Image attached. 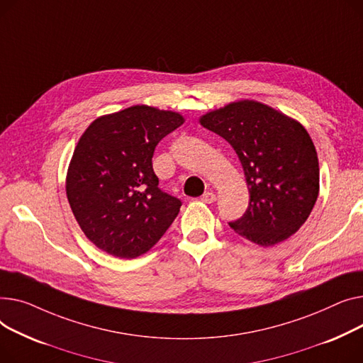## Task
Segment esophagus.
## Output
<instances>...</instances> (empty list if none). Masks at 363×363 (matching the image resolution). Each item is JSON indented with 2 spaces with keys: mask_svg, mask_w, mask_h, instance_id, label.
I'll return each mask as SVG.
<instances>
[{
  "mask_svg": "<svg viewBox=\"0 0 363 363\" xmlns=\"http://www.w3.org/2000/svg\"><path fill=\"white\" fill-rule=\"evenodd\" d=\"M201 201L205 202V203H214L217 201V196L212 194V191H206V194H203L201 196Z\"/></svg>",
  "mask_w": 363,
  "mask_h": 363,
  "instance_id": "34e87169",
  "label": "esophagus"
}]
</instances>
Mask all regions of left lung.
Returning <instances> with one entry per match:
<instances>
[{"label":"left lung","mask_w":363,"mask_h":363,"mask_svg":"<svg viewBox=\"0 0 363 363\" xmlns=\"http://www.w3.org/2000/svg\"><path fill=\"white\" fill-rule=\"evenodd\" d=\"M205 129L236 151L249 206L228 225L259 246L289 239L308 220L319 191V165L303 125L255 101H239L201 117Z\"/></svg>","instance_id":"8db88e82"}]
</instances>
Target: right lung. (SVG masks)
<instances>
[{"instance_id": "right-lung-1", "label": "right lung", "mask_w": 363, "mask_h": 363, "mask_svg": "<svg viewBox=\"0 0 363 363\" xmlns=\"http://www.w3.org/2000/svg\"><path fill=\"white\" fill-rule=\"evenodd\" d=\"M173 111L135 105L96 118L74 149L67 199L86 238L132 259L147 252L176 220L182 201L158 187L157 145L183 124Z\"/></svg>"}]
</instances>
